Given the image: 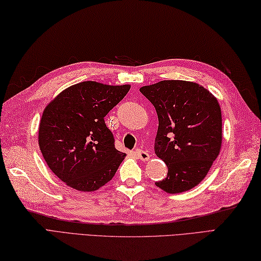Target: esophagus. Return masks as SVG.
I'll use <instances>...</instances> for the list:
<instances>
[{"mask_svg":"<svg viewBox=\"0 0 261 261\" xmlns=\"http://www.w3.org/2000/svg\"><path fill=\"white\" fill-rule=\"evenodd\" d=\"M136 154L138 156V158L142 160V162H148L149 158H150V154H149L145 150H141V149H139V150H137Z\"/></svg>","mask_w":261,"mask_h":261,"instance_id":"1","label":"esophagus"}]
</instances>
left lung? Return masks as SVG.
<instances>
[{
    "instance_id": "8db88e82",
    "label": "left lung",
    "mask_w": 261,
    "mask_h": 261,
    "mask_svg": "<svg viewBox=\"0 0 261 261\" xmlns=\"http://www.w3.org/2000/svg\"><path fill=\"white\" fill-rule=\"evenodd\" d=\"M140 92L156 109L154 152L167 165L165 179L154 182L168 194L197 186L222 147V114L212 93L187 81H162Z\"/></svg>"
}]
</instances>
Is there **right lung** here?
Instances as JSON below:
<instances>
[{
	"instance_id": "add662e5",
	"label": "right lung",
	"mask_w": 261,
	"mask_h": 261,
	"mask_svg": "<svg viewBox=\"0 0 261 261\" xmlns=\"http://www.w3.org/2000/svg\"><path fill=\"white\" fill-rule=\"evenodd\" d=\"M130 87L82 82L60 92L43 110L39 148L48 167L67 186L94 192L113 178L126 154L115 149L104 116Z\"/></svg>"
}]
</instances>
